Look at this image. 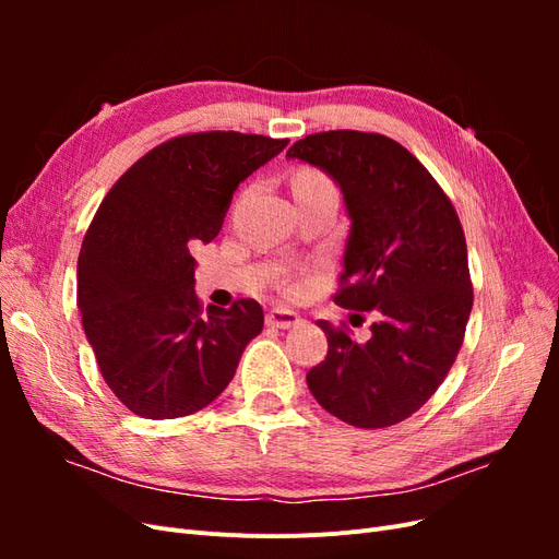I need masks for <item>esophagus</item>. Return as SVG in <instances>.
Returning a JSON list of instances; mask_svg holds the SVG:
<instances>
[{"label": "esophagus", "mask_w": 559, "mask_h": 559, "mask_svg": "<svg viewBox=\"0 0 559 559\" xmlns=\"http://www.w3.org/2000/svg\"><path fill=\"white\" fill-rule=\"evenodd\" d=\"M265 321H267V326H273V329H294V326L300 324L302 319H300V314L294 312V310L275 308V310L267 312Z\"/></svg>", "instance_id": "esophagus-1"}]
</instances>
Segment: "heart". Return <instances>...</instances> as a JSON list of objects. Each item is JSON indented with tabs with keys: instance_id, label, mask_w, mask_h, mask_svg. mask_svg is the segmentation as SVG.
I'll return each mask as SVG.
<instances>
[{
	"instance_id": "1",
	"label": "heart",
	"mask_w": 559,
	"mask_h": 559,
	"mask_svg": "<svg viewBox=\"0 0 559 559\" xmlns=\"http://www.w3.org/2000/svg\"><path fill=\"white\" fill-rule=\"evenodd\" d=\"M294 186H314V189H333V183H331L324 175L314 173V170H302V173L296 177ZM333 191H335V189H333Z\"/></svg>"
}]
</instances>
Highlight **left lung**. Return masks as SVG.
I'll list each match as a JSON object with an SVG mask.
<instances>
[{"label": "left lung", "mask_w": 559, "mask_h": 559, "mask_svg": "<svg viewBox=\"0 0 559 559\" xmlns=\"http://www.w3.org/2000/svg\"><path fill=\"white\" fill-rule=\"evenodd\" d=\"M286 158L341 189L352 226L335 302L376 314L366 343L317 321L329 354L308 373L310 392L352 427L399 425L433 396L464 341L473 289L460 216L427 167L384 134L317 132Z\"/></svg>", "instance_id": "left-lung-1"}]
</instances>
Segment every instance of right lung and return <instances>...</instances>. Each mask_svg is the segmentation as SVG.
<instances>
[{"instance_id":"right-lung-1","label":"right lung","mask_w":559,"mask_h":559,"mask_svg":"<svg viewBox=\"0 0 559 559\" xmlns=\"http://www.w3.org/2000/svg\"><path fill=\"white\" fill-rule=\"evenodd\" d=\"M286 144L183 134L148 151L105 195L81 245L76 302L99 373L134 415L202 411L263 331L257 300L202 312L191 247L216 238L235 189Z\"/></svg>"}]
</instances>
